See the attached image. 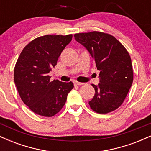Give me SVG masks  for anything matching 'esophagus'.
<instances>
[{
	"label": "esophagus",
	"mask_w": 151,
	"mask_h": 151,
	"mask_svg": "<svg viewBox=\"0 0 151 151\" xmlns=\"http://www.w3.org/2000/svg\"><path fill=\"white\" fill-rule=\"evenodd\" d=\"M74 86H81V85H83V84H84V83L78 82V81H74Z\"/></svg>",
	"instance_id": "obj_1"
}]
</instances>
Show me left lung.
I'll use <instances>...</instances> for the list:
<instances>
[{
    "label": "left lung",
    "instance_id": "left-lung-1",
    "mask_svg": "<svg viewBox=\"0 0 151 151\" xmlns=\"http://www.w3.org/2000/svg\"><path fill=\"white\" fill-rule=\"evenodd\" d=\"M76 41L92 57L99 71V84H91L95 94L89 104L98 114H107L122 104L133 83V72L130 55L114 36L104 32L77 33Z\"/></svg>",
    "mask_w": 151,
    "mask_h": 151
}]
</instances>
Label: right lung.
<instances>
[{
    "mask_svg": "<svg viewBox=\"0 0 151 151\" xmlns=\"http://www.w3.org/2000/svg\"><path fill=\"white\" fill-rule=\"evenodd\" d=\"M72 35L41 36L27 45L14 69V81L22 101L34 113L51 117L65 104L72 81H50L48 73L57 65Z\"/></svg>",
    "mask_w": 151,
    "mask_h": 151,
    "instance_id": "right-lung-1",
    "label": "right lung"
}]
</instances>
